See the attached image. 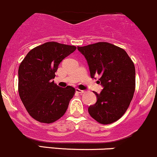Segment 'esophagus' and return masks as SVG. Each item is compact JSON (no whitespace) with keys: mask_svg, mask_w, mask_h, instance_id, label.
Instances as JSON below:
<instances>
[{"mask_svg":"<svg viewBox=\"0 0 157 157\" xmlns=\"http://www.w3.org/2000/svg\"><path fill=\"white\" fill-rule=\"evenodd\" d=\"M75 91H76L77 93H78V94H83V93L85 92V91H83V90H80L78 89V88H76V89H75Z\"/></svg>","mask_w":157,"mask_h":157,"instance_id":"1","label":"esophagus"}]
</instances>
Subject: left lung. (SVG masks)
<instances>
[{
	"mask_svg": "<svg viewBox=\"0 0 157 157\" xmlns=\"http://www.w3.org/2000/svg\"><path fill=\"white\" fill-rule=\"evenodd\" d=\"M91 78L100 75L101 93L94 105L88 107L91 117L103 124L116 121L129 107L135 91V67L123 49L105 42L79 47Z\"/></svg>",
	"mask_w": 157,
	"mask_h": 157,
	"instance_id": "8db88e82",
	"label": "left lung"
}]
</instances>
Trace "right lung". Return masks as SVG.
I'll return each instance as SVG.
<instances>
[{
    "mask_svg": "<svg viewBox=\"0 0 157 157\" xmlns=\"http://www.w3.org/2000/svg\"><path fill=\"white\" fill-rule=\"evenodd\" d=\"M75 49V46L48 42L31 49L20 65V97L27 112L35 120L50 124L66 113L75 88H61L52 79L59 63Z\"/></svg>",
    "mask_w": 157,
    "mask_h": 157,
    "instance_id": "1",
    "label": "right lung"
}]
</instances>
